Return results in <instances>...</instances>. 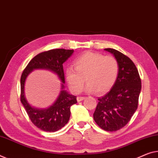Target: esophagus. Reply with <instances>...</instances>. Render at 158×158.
Listing matches in <instances>:
<instances>
[{
    "instance_id": "34e87169",
    "label": "esophagus",
    "mask_w": 158,
    "mask_h": 158,
    "mask_svg": "<svg viewBox=\"0 0 158 158\" xmlns=\"http://www.w3.org/2000/svg\"><path fill=\"white\" fill-rule=\"evenodd\" d=\"M85 99V97H77V102H81V101H82L83 99Z\"/></svg>"
}]
</instances>
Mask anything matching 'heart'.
Masks as SVG:
<instances>
[{
    "instance_id": "1",
    "label": "heart",
    "mask_w": 158,
    "mask_h": 158,
    "mask_svg": "<svg viewBox=\"0 0 158 158\" xmlns=\"http://www.w3.org/2000/svg\"><path fill=\"white\" fill-rule=\"evenodd\" d=\"M73 64L74 69L68 68L65 71V81L73 93L82 90L85 79L87 82V93H107L115 84L119 71L115 57L97 53H85L74 60Z\"/></svg>"
}]
</instances>
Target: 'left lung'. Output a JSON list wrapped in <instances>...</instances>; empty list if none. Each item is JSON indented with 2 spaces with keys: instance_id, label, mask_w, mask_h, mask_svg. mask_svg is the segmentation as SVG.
<instances>
[{
  "instance_id": "8db88e82",
  "label": "left lung",
  "mask_w": 158,
  "mask_h": 158,
  "mask_svg": "<svg viewBox=\"0 0 158 158\" xmlns=\"http://www.w3.org/2000/svg\"><path fill=\"white\" fill-rule=\"evenodd\" d=\"M118 62L117 80L111 90L98 98L94 120L106 131H116L127 124L138 108L141 81L135 64L127 56L114 48H104Z\"/></svg>"
}]
</instances>
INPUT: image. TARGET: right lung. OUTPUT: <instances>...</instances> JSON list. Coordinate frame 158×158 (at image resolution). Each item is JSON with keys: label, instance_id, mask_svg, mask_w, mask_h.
I'll return each mask as SVG.
<instances>
[{"label": "right lung", "instance_id": "add662e5", "mask_svg": "<svg viewBox=\"0 0 158 158\" xmlns=\"http://www.w3.org/2000/svg\"><path fill=\"white\" fill-rule=\"evenodd\" d=\"M73 50L64 48L52 49L40 53L31 59L22 74L20 79L21 102L29 117L37 128L44 131L54 132L63 128L69 121L71 107L77 103L76 97L65 89V78L63 64L73 54ZM44 69L57 75L62 82L61 91L57 99L47 108H34L28 102L24 93V85L27 76L35 69Z\"/></svg>", "mask_w": 158, "mask_h": 158}]
</instances>
